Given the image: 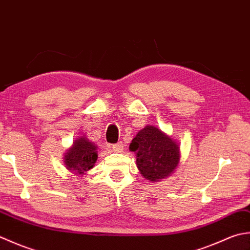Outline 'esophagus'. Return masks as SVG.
<instances>
[{"mask_svg":"<svg viewBox=\"0 0 250 250\" xmlns=\"http://www.w3.org/2000/svg\"><path fill=\"white\" fill-rule=\"evenodd\" d=\"M111 148H113V150L115 152H121L122 150H124L125 146H124V144H122L121 142H119V143H117V144H114L113 146H111Z\"/></svg>","mask_w":250,"mask_h":250,"instance_id":"esophagus-1","label":"esophagus"}]
</instances>
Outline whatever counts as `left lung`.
Returning <instances> with one entry per match:
<instances>
[{"instance_id": "obj_1", "label": "left lung", "mask_w": 250, "mask_h": 250, "mask_svg": "<svg viewBox=\"0 0 250 250\" xmlns=\"http://www.w3.org/2000/svg\"><path fill=\"white\" fill-rule=\"evenodd\" d=\"M130 150L135 152L140 173L150 182L169 176L179 163L178 144L155 125H146L139 131L132 140Z\"/></svg>"}]
</instances>
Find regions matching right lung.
Instances as JSON below:
<instances>
[{"label": "right lung", "mask_w": 250, "mask_h": 250, "mask_svg": "<svg viewBox=\"0 0 250 250\" xmlns=\"http://www.w3.org/2000/svg\"><path fill=\"white\" fill-rule=\"evenodd\" d=\"M97 150L98 146L91 141H89L86 136L83 135L78 137L63 157L65 167L74 174L83 176L89 169H91L97 162Z\"/></svg>", "instance_id": "right-lung-1"}]
</instances>
